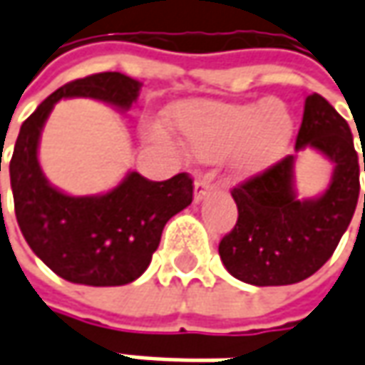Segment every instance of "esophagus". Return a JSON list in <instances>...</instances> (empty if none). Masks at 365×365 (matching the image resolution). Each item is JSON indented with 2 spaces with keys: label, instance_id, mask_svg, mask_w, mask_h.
<instances>
[{
  "label": "esophagus",
  "instance_id": "obj_1",
  "mask_svg": "<svg viewBox=\"0 0 365 365\" xmlns=\"http://www.w3.org/2000/svg\"><path fill=\"white\" fill-rule=\"evenodd\" d=\"M212 190H214V175H212V173H204V175L195 178L194 200L195 202H202Z\"/></svg>",
  "mask_w": 365,
  "mask_h": 365
}]
</instances>
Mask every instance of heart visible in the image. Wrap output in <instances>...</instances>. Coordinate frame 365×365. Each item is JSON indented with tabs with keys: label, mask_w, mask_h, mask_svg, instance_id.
Masks as SVG:
<instances>
[{
	"label": "heart",
	"mask_w": 365,
	"mask_h": 365,
	"mask_svg": "<svg viewBox=\"0 0 365 365\" xmlns=\"http://www.w3.org/2000/svg\"><path fill=\"white\" fill-rule=\"evenodd\" d=\"M173 120L185 145L200 159L232 158L242 173H258L283 158L295 131L287 108L260 98L248 105L187 103L173 110Z\"/></svg>",
	"instance_id": "1"
}]
</instances>
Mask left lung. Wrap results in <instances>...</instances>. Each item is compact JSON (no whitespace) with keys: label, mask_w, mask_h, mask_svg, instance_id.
Masks as SVG:
<instances>
[{"label":"left lung","mask_w":365,"mask_h":365,"mask_svg":"<svg viewBox=\"0 0 365 365\" xmlns=\"http://www.w3.org/2000/svg\"><path fill=\"white\" fill-rule=\"evenodd\" d=\"M305 147L317 149L333 163L331 182L319 197L297 200L293 155L232 190L238 220L220 240L218 252L238 281L257 287L305 281L331 258L354 218L359 195L354 135L346 119L317 93L305 98L297 135V151Z\"/></svg>","instance_id":"obj_1"}]
</instances>
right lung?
Returning a JSON list of instances; mask_svg holds the SVG:
<instances>
[{
    "mask_svg": "<svg viewBox=\"0 0 365 365\" xmlns=\"http://www.w3.org/2000/svg\"><path fill=\"white\" fill-rule=\"evenodd\" d=\"M139 88L141 82L120 72L84 76L60 86L19 129L9 161L19 230L34 255L70 283H133L149 267L163 226L192 204L194 185L187 173L151 182L131 171L117 187L101 195L64 194L42 173L38 163L40 133L60 98L88 96L127 110L137 101Z\"/></svg>",
    "mask_w": 365,
    "mask_h": 365,
    "instance_id": "right-lung-1",
    "label": "right lung"
}]
</instances>
